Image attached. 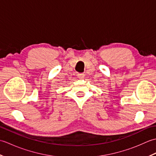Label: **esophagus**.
Segmentation results:
<instances>
[{
  "mask_svg": "<svg viewBox=\"0 0 156 156\" xmlns=\"http://www.w3.org/2000/svg\"><path fill=\"white\" fill-rule=\"evenodd\" d=\"M84 74H82V73H80V74H77V76L78 78H83L84 77Z\"/></svg>",
  "mask_w": 156,
  "mask_h": 156,
  "instance_id": "1",
  "label": "esophagus"
}]
</instances>
